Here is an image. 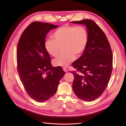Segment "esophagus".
<instances>
[{"instance_id":"obj_1","label":"esophagus","mask_w":126,"mask_h":126,"mask_svg":"<svg viewBox=\"0 0 126 126\" xmlns=\"http://www.w3.org/2000/svg\"><path fill=\"white\" fill-rule=\"evenodd\" d=\"M63 71L64 72H68V70L66 68H63Z\"/></svg>"}]
</instances>
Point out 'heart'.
<instances>
[{
	"label": "heart",
	"mask_w": 126,
	"mask_h": 126,
	"mask_svg": "<svg viewBox=\"0 0 126 126\" xmlns=\"http://www.w3.org/2000/svg\"><path fill=\"white\" fill-rule=\"evenodd\" d=\"M53 40H46L44 47L48 54L56 57L64 47L66 53L53 61L56 67H66L76 58L81 56L88 43V33L82 26L66 25L57 29L52 35Z\"/></svg>",
	"instance_id": "heart-1"
}]
</instances>
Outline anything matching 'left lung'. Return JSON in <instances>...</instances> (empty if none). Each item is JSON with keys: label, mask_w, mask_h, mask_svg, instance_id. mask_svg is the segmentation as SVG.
<instances>
[{"label": "left lung", "mask_w": 126, "mask_h": 126, "mask_svg": "<svg viewBox=\"0 0 126 126\" xmlns=\"http://www.w3.org/2000/svg\"><path fill=\"white\" fill-rule=\"evenodd\" d=\"M72 23L83 24L87 28L88 40L83 55L72 66V88L80 99L90 102L98 98L109 83L112 71L113 57L109 42L100 27L93 21L83 19Z\"/></svg>", "instance_id": "left-lung-1"}]
</instances>
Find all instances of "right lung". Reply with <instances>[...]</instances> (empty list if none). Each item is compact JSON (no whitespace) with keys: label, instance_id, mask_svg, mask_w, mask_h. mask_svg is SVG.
I'll return each mask as SVG.
<instances>
[{"label":"right lung","instance_id":"right-lung-1","mask_svg":"<svg viewBox=\"0 0 126 126\" xmlns=\"http://www.w3.org/2000/svg\"><path fill=\"white\" fill-rule=\"evenodd\" d=\"M58 25L33 22L23 32L18 43L17 70L29 96L44 102L55 94L65 72L61 67H52L44 47L45 37Z\"/></svg>","mask_w":126,"mask_h":126}]
</instances>
